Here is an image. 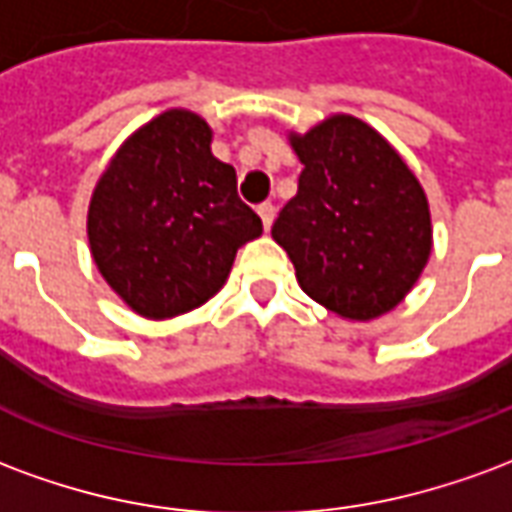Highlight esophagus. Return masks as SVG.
<instances>
[{
    "instance_id": "esophagus-1",
    "label": "esophagus",
    "mask_w": 512,
    "mask_h": 512,
    "mask_svg": "<svg viewBox=\"0 0 512 512\" xmlns=\"http://www.w3.org/2000/svg\"><path fill=\"white\" fill-rule=\"evenodd\" d=\"M257 213H260V219H263V227H271L274 224V216H277V208L271 205V202H263V205H257Z\"/></svg>"
}]
</instances>
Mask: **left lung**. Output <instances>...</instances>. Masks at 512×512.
<instances>
[{
    "instance_id": "8db88e82",
    "label": "left lung",
    "mask_w": 512,
    "mask_h": 512,
    "mask_svg": "<svg viewBox=\"0 0 512 512\" xmlns=\"http://www.w3.org/2000/svg\"><path fill=\"white\" fill-rule=\"evenodd\" d=\"M290 145L304 169L271 235L310 299L340 318L373 321L406 299L428 263V197L395 147L359 117H326L290 134Z\"/></svg>"
}]
</instances>
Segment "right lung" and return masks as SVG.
<instances>
[{"label":"right lung","mask_w":512,"mask_h":512,"mask_svg":"<svg viewBox=\"0 0 512 512\" xmlns=\"http://www.w3.org/2000/svg\"><path fill=\"white\" fill-rule=\"evenodd\" d=\"M211 126L169 109L120 145L87 211L106 285L142 318H175L219 293L235 252L263 233L235 169L211 153Z\"/></svg>","instance_id":"1"}]
</instances>
